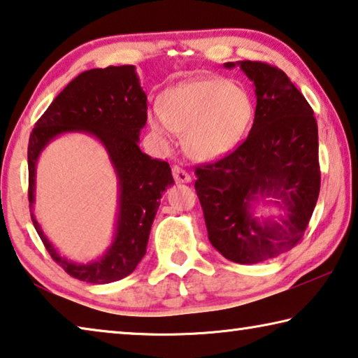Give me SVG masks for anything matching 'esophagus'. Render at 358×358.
Here are the masks:
<instances>
[{
	"mask_svg": "<svg viewBox=\"0 0 358 358\" xmlns=\"http://www.w3.org/2000/svg\"><path fill=\"white\" fill-rule=\"evenodd\" d=\"M173 178L176 182L179 184H185V182H190L192 180V176L185 171V169L179 168V166H174L173 168Z\"/></svg>",
	"mask_w": 358,
	"mask_h": 358,
	"instance_id": "34e87169",
	"label": "esophagus"
}]
</instances>
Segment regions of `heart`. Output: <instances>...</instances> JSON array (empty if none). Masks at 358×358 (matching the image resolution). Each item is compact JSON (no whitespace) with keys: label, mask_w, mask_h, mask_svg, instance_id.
<instances>
[{"label":"heart","mask_w":358,"mask_h":358,"mask_svg":"<svg viewBox=\"0 0 358 358\" xmlns=\"http://www.w3.org/2000/svg\"><path fill=\"white\" fill-rule=\"evenodd\" d=\"M162 109H148V124L162 143L182 133L187 155L208 162L236 148L248 133L254 103L243 85L222 78L182 82L168 89Z\"/></svg>","instance_id":"1"}]
</instances>
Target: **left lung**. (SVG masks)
Masks as SVG:
<instances>
[{
    "label": "left lung",
    "mask_w": 358,
    "mask_h": 358,
    "mask_svg": "<svg viewBox=\"0 0 358 358\" xmlns=\"http://www.w3.org/2000/svg\"><path fill=\"white\" fill-rule=\"evenodd\" d=\"M224 66H239L254 82V125L230 155L196 166L195 190L210 244L225 259L252 265L284 254L303 238L320 190L317 122L279 68L250 60ZM266 197L284 216L255 217V206Z\"/></svg>",
    "instance_id": "obj_1"
}]
</instances>
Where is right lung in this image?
I'll return each mask as SVG.
<instances>
[{"mask_svg": "<svg viewBox=\"0 0 358 358\" xmlns=\"http://www.w3.org/2000/svg\"><path fill=\"white\" fill-rule=\"evenodd\" d=\"M148 122V96L133 64L84 71L60 92L41 115L28 143V201L36 189V163L52 138L64 132H85L107 149L120 180V209L113 243L99 259L76 264L57 254L31 211L33 225L52 259L69 276L90 284L124 279L136 269L148 249L160 198L174 184L166 162L139 149V133Z\"/></svg>", "mask_w": 358, "mask_h": 358, "instance_id": "right-lung-1", "label": "right lung"}]
</instances>
